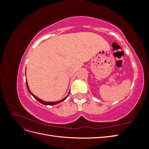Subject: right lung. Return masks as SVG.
<instances>
[{
    "mask_svg": "<svg viewBox=\"0 0 149 149\" xmlns=\"http://www.w3.org/2000/svg\"><path fill=\"white\" fill-rule=\"evenodd\" d=\"M26 88H27L28 91H29V92L30 93V94H31V95H32L33 97L35 99V100H37L38 102H40V103L43 104H44V105H55V104H58V103H60V102H62V101H65V100H66V97H67L68 96L69 94H70V91L69 92L68 94V95L66 96V97H65V98H63V100H60V101H55V102H47V101H43V100H40V98L37 97V96H35L34 95V94L30 91V89H29V88L28 83H27V81H26Z\"/></svg>",
    "mask_w": 149,
    "mask_h": 149,
    "instance_id": "right-lung-1",
    "label": "right lung"
}]
</instances>
